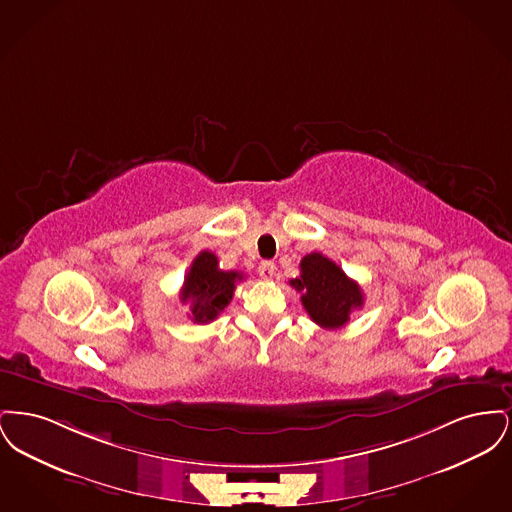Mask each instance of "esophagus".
<instances>
[{
  "label": "esophagus",
  "instance_id": "1",
  "mask_svg": "<svg viewBox=\"0 0 512 512\" xmlns=\"http://www.w3.org/2000/svg\"><path fill=\"white\" fill-rule=\"evenodd\" d=\"M257 272H259V276L263 278V280H272V276H274V272H276V265L274 263H270V261H267V263H261L259 265V268H257Z\"/></svg>",
  "mask_w": 512,
  "mask_h": 512
}]
</instances>
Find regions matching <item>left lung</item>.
I'll return each mask as SVG.
<instances>
[{"label": "left lung", "instance_id": "8db88e82", "mask_svg": "<svg viewBox=\"0 0 512 512\" xmlns=\"http://www.w3.org/2000/svg\"><path fill=\"white\" fill-rule=\"evenodd\" d=\"M301 274L292 280L293 288L303 292L301 303L313 322L322 328L347 324L351 311L365 303L363 292L332 259L322 253H309L299 263Z\"/></svg>", "mask_w": 512, "mask_h": 512}]
</instances>
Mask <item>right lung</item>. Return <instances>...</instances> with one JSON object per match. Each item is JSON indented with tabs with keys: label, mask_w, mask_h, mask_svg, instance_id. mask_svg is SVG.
<instances>
[{
	"label": "right lung",
	"mask_w": 512,
	"mask_h": 512,
	"mask_svg": "<svg viewBox=\"0 0 512 512\" xmlns=\"http://www.w3.org/2000/svg\"><path fill=\"white\" fill-rule=\"evenodd\" d=\"M244 274L236 270H220L219 259L211 251H201L184 278L180 299L190 303V318L197 324H207L219 317L232 301L236 282Z\"/></svg>",
	"instance_id": "1"
}]
</instances>
